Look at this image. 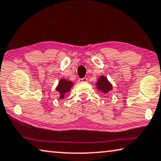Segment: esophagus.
<instances>
[{
	"label": "esophagus",
	"mask_w": 161,
	"mask_h": 161,
	"mask_svg": "<svg viewBox=\"0 0 161 161\" xmlns=\"http://www.w3.org/2000/svg\"><path fill=\"white\" fill-rule=\"evenodd\" d=\"M78 80L79 82H87L88 79L86 78H80Z\"/></svg>",
	"instance_id": "34e87169"
}]
</instances>
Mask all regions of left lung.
I'll return each instance as SVG.
<instances>
[{
    "mask_svg": "<svg viewBox=\"0 0 161 161\" xmlns=\"http://www.w3.org/2000/svg\"><path fill=\"white\" fill-rule=\"evenodd\" d=\"M96 86L97 89L101 91L104 94H108L113 89V86L105 76L100 77L98 79Z\"/></svg>",
    "mask_w": 161,
    "mask_h": 161,
    "instance_id": "8db88e82",
    "label": "left lung"
}]
</instances>
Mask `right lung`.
Wrapping results in <instances>:
<instances>
[{"label": "right lung", "instance_id": "obj_1", "mask_svg": "<svg viewBox=\"0 0 161 161\" xmlns=\"http://www.w3.org/2000/svg\"><path fill=\"white\" fill-rule=\"evenodd\" d=\"M73 83L71 81L67 80L66 79H61L59 80L58 86L56 88V91L59 93V99H63L64 94L70 91V88L73 87Z\"/></svg>", "mask_w": 161, "mask_h": 161}]
</instances>
